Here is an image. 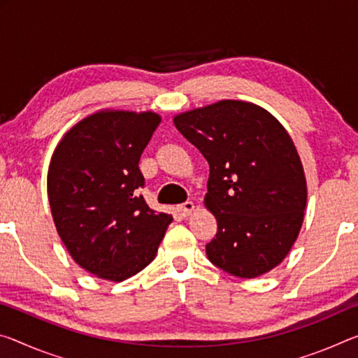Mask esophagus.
<instances>
[{
    "label": "esophagus",
    "mask_w": 358,
    "mask_h": 358,
    "mask_svg": "<svg viewBox=\"0 0 358 358\" xmlns=\"http://www.w3.org/2000/svg\"><path fill=\"white\" fill-rule=\"evenodd\" d=\"M194 208H196L194 202L186 201V202H183V203H180V206H178V212H180L181 215H183V217H188V215H191L192 212H194Z\"/></svg>",
    "instance_id": "1"
}]
</instances>
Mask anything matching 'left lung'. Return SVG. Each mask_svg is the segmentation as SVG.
<instances>
[{
    "instance_id": "8db88e82",
    "label": "left lung",
    "mask_w": 358,
    "mask_h": 358,
    "mask_svg": "<svg viewBox=\"0 0 358 358\" xmlns=\"http://www.w3.org/2000/svg\"><path fill=\"white\" fill-rule=\"evenodd\" d=\"M173 122L210 166L206 206L218 231L206 245L208 259L242 279L280 264L308 201L303 164L287 130L263 108L237 100L181 113Z\"/></svg>"
}]
</instances>
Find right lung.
Masks as SVG:
<instances>
[{
  "mask_svg": "<svg viewBox=\"0 0 358 358\" xmlns=\"http://www.w3.org/2000/svg\"><path fill=\"white\" fill-rule=\"evenodd\" d=\"M161 117L100 111L83 119L57 146L48 196L62 242L100 279L121 282L156 257L172 217L148 207L138 162Z\"/></svg>",
  "mask_w": 358,
  "mask_h": 358,
  "instance_id": "add662e5",
  "label": "right lung"
}]
</instances>
